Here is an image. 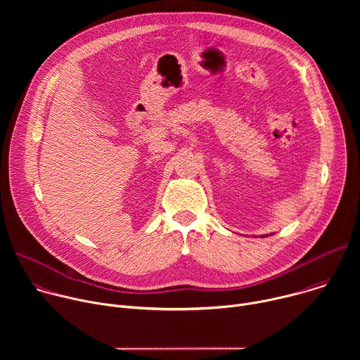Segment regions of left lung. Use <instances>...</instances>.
<instances>
[{"instance_id":"obj_1","label":"left lung","mask_w":360,"mask_h":360,"mask_svg":"<svg viewBox=\"0 0 360 360\" xmlns=\"http://www.w3.org/2000/svg\"><path fill=\"white\" fill-rule=\"evenodd\" d=\"M262 236H268V235H262Z\"/></svg>"}]
</instances>
